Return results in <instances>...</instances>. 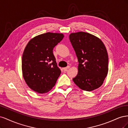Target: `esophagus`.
<instances>
[{
	"label": "esophagus",
	"mask_w": 128,
	"mask_h": 128,
	"mask_svg": "<svg viewBox=\"0 0 128 128\" xmlns=\"http://www.w3.org/2000/svg\"><path fill=\"white\" fill-rule=\"evenodd\" d=\"M70 66H67V67H65V68H63V70H64V72H67V70L68 69H69V68H70Z\"/></svg>",
	"instance_id": "34e87169"
}]
</instances>
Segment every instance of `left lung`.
<instances>
[{"label":"left lung","mask_w":128,"mask_h":128,"mask_svg":"<svg viewBox=\"0 0 128 128\" xmlns=\"http://www.w3.org/2000/svg\"><path fill=\"white\" fill-rule=\"evenodd\" d=\"M78 61V74L72 79L80 89L91 91L102 86L108 72L106 48L98 37L88 32L69 34Z\"/></svg>","instance_id":"8db88e82"}]
</instances>
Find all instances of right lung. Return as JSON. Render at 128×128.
Here are the masks:
<instances>
[{"mask_svg": "<svg viewBox=\"0 0 128 128\" xmlns=\"http://www.w3.org/2000/svg\"><path fill=\"white\" fill-rule=\"evenodd\" d=\"M64 37L63 34L46 32L30 40L22 58V71L32 90L45 94L55 86L61 74L53 49Z\"/></svg>", "mask_w": 128, "mask_h": 128, "instance_id": "right-lung-1", "label": "right lung"}]
</instances>
